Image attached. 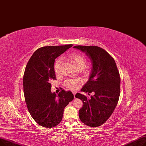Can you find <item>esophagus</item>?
<instances>
[{
	"label": "esophagus",
	"mask_w": 146,
	"mask_h": 146,
	"mask_svg": "<svg viewBox=\"0 0 146 146\" xmlns=\"http://www.w3.org/2000/svg\"><path fill=\"white\" fill-rule=\"evenodd\" d=\"M72 93H73V94H74V98H75V94H76V92H72Z\"/></svg>",
	"instance_id": "esophagus-1"
}]
</instances>
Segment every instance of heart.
<instances>
[{
	"label": "heart",
	"mask_w": 146,
	"mask_h": 146,
	"mask_svg": "<svg viewBox=\"0 0 146 146\" xmlns=\"http://www.w3.org/2000/svg\"><path fill=\"white\" fill-rule=\"evenodd\" d=\"M69 60L73 64L74 67L78 71L82 70L84 72H86L84 69V66L86 64V58L83 54L75 52L72 53L69 57ZM61 64V59L58 58L56 60L54 64V69L56 74H58L60 71V66ZM80 80L78 79H69L65 81V86L69 89L75 90L77 88L80 84Z\"/></svg>",
	"instance_id": "heart-1"
}]
</instances>
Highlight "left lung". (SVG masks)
Instances as JSON below:
<instances>
[{
  "mask_svg": "<svg viewBox=\"0 0 146 146\" xmlns=\"http://www.w3.org/2000/svg\"><path fill=\"white\" fill-rule=\"evenodd\" d=\"M74 48L85 53L92 62L89 78L81 91L94 93L91 98L77 93L76 98L83 102L79 117L86 125H102L112 114L120 95L121 79L113 58L102 48L94 46H75Z\"/></svg>",
  "mask_w": 146,
  "mask_h": 146,
  "instance_id": "1",
  "label": "left lung"
}]
</instances>
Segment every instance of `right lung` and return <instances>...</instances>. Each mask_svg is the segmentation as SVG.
<instances>
[{"label": "right lung", "mask_w": 146, "mask_h": 146, "mask_svg": "<svg viewBox=\"0 0 146 146\" xmlns=\"http://www.w3.org/2000/svg\"><path fill=\"white\" fill-rule=\"evenodd\" d=\"M72 46L40 47L34 52L27 64L23 78L25 100L31 116L42 127L52 128L58 125L65 108L74 99L71 92L62 90L58 96L52 93L50 83L56 80L55 59Z\"/></svg>", "instance_id": "add662e5"}]
</instances>
